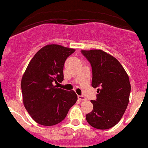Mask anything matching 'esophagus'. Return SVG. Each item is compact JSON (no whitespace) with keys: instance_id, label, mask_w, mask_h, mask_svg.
Instances as JSON below:
<instances>
[{"instance_id":"34e87169","label":"esophagus","mask_w":148,"mask_h":148,"mask_svg":"<svg viewBox=\"0 0 148 148\" xmlns=\"http://www.w3.org/2000/svg\"><path fill=\"white\" fill-rule=\"evenodd\" d=\"M78 99L82 101V100H86V98H85L84 95H78Z\"/></svg>"}]
</instances>
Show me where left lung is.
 <instances>
[{"label":"left lung","instance_id":"8db88e82","mask_svg":"<svg viewBox=\"0 0 148 148\" xmlns=\"http://www.w3.org/2000/svg\"><path fill=\"white\" fill-rule=\"evenodd\" d=\"M81 53L91 66V86L98 88L86 121L96 129H109L119 122L129 103V77L119 61L101 50H81Z\"/></svg>","mask_w":148,"mask_h":148}]
</instances>
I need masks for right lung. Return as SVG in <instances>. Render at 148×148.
<instances>
[{"mask_svg":"<svg viewBox=\"0 0 148 148\" xmlns=\"http://www.w3.org/2000/svg\"><path fill=\"white\" fill-rule=\"evenodd\" d=\"M74 49L60 45H47L35 54L23 75V100L26 110L41 125L62 122L77 96L73 91L58 88L64 80V65Z\"/></svg>","mask_w":148,"mask_h":148,"instance_id":"obj_1","label":"right lung"}]
</instances>
